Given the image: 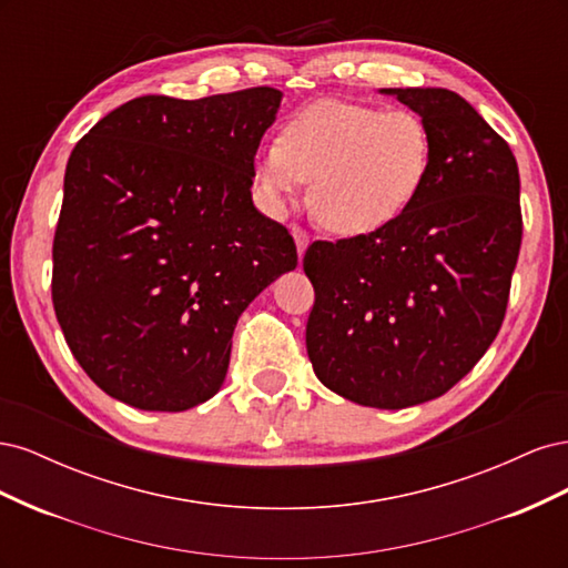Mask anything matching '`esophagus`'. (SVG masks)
Listing matches in <instances>:
<instances>
[{
	"instance_id": "obj_1",
	"label": "esophagus",
	"mask_w": 568,
	"mask_h": 568,
	"mask_svg": "<svg viewBox=\"0 0 568 568\" xmlns=\"http://www.w3.org/2000/svg\"><path fill=\"white\" fill-rule=\"evenodd\" d=\"M291 234H294V239H296V248H298V257H303V253H305V248H307V244H311V236H307V232H303L301 227H291Z\"/></svg>"
}]
</instances>
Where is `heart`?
I'll return each instance as SVG.
<instances>
[{"mask_svg":"<svg viewBox=\"0 0 568 568\" xmlns=\"http://www.w3.org/2000/svg\"><path fill=\"white\" fill-rule=\"evenodd\" d=\"M434 153L432 128L417 111L322 99L288 120L280 142L257 149L253 184L265 209L282 215L313 180L320 225L336 236H369L417 203Z\"/></svg>","mask_w":568,"mask_h":568,"instance_id":"heart-1","label":"heart"}]
</instances>
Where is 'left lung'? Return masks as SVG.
<instances>
[{
  "label": "left lung",
  "instance_id": "1",
  "mask_svg": "<svg viewBox=\"0 0 568 568\" xmlns=\"http://www.w3.org/2000/svg\"><path fill=\"white\" fill-rule=\"evenodd\" d=\"M434 134V170L412 209L369 236L315 242L305 346L317 379L365 407L434 400L500 332L521 246L519 168L459 94L388 88Z\"/></svg>",
  "mask_w": 568,
  "mask_h": 568
}]
</instances>
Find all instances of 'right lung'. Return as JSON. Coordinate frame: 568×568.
I'll return each mask as SVG.
<instances>
[{"mask_svg": "<svg viewBox=\"0 0 568 568\" xmlns=\"http://www.w3.org/2000/svg\"><path fill=\"white\" fill-rule=\"evenodd\" d=\"M282 97H140L75 144L51 301L68 348L111 398L146 412L213 398L236 320L298 265L288 230L251 196Z\"/></svg>", "mask_w": 568, "mask_h": 568, "instance_id": "1", "label": "right lung"}]
</instances>
